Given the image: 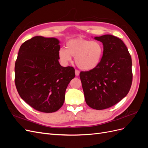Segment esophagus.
<instances>
[{
	"label": "esophagus",
	"instance_id": "1",
	"mask_svg": "<svg viewBox=\"0 0 148 148\" xmlns=\"http://www.w3.org/2000/svg\"><path fill=\"white\" fill-rule=\"evenodd\" d=\"M75 75L76 76H78L79 75V71L78 70H75Z\"/></svg>",
	"mask_w": 148,
	"mask_h": 148
}]
</instances>
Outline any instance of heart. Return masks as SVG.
<instances>
[{"label":"heart","mask_w":148,"mask_h":148,"mask_svg":"<svg viewBox=\"0 0 148 148\" xmlns=\"http://www.w3.org/2000/svg\"><path fill=\"white\" fill-rule=\"evenodd\" d=\"M65 49L61 48L58 52L60 62L67 64L75 57V63L80 69L89 71L95 69L99 64L104 52L102 44L97 41H91L83 38L69 40Z\"/></svg>","instance_id":"obj_1"}]
</instances>
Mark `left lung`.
Masks as SVG:
<instances>
[{
	"instance_id": "obj_1",
	"label": "left lung",
	"mask_w": 148,
	"mask_h": 148,
	"mask_svg": "<svg viewBox=\"0 0 148 148\" xmlns=\"http://www.w3.org/2000/svg\"><path fill=\"white\" fill-rule=\"evenodd\" d=\"M95 39L103 44L101 61L95 69L81 71L79 77L86 104L102 110L127 95L132 83V62L127 46L119 38L106 34Z\"/></svg>"
}]
</instances>
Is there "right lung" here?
<instances>
[{"label":"right lung","mask_w":148,"mask_h":148,"mask_svg":"<svg viewBox=\"0 0 148 148\" xmlns=\"http://www.w3.org/2000/svg\"><path fill=\"white\" fill-rule=\"evenodd\" d=\"M59 42L55 38L34 36L21 44L15 62L18 92L42 112H54L60 108L68 84L75 77L73 67L59 64Z\"/></svg>","instance_id":"1"}]
</instances>
